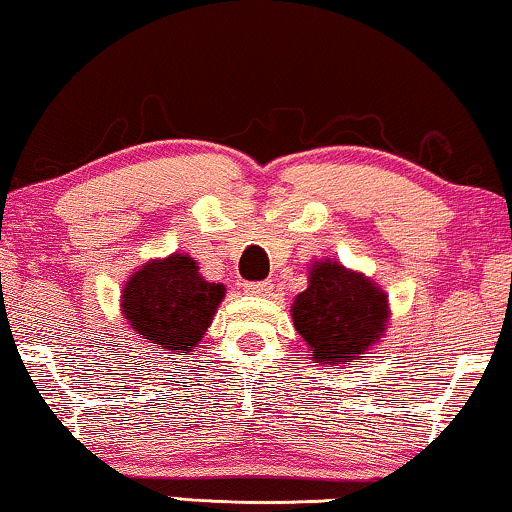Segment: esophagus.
<instances>
[{
    "mask_svg": "<svg viewBox=\"0 0 512 512\" xmlns=\"http://www.w3.org/2000/svg\"><path fill=\"white\" fill-rule=\"evenodd\" d=\"M244 293L261 295V298H265V295L272 293V284L270 281H254V284H244Z\"/></svg>",
    "mask_w": 512,
    "mask_h": 512,
    "instance_id": "obj_1",
    "label": "esophagus"
}]
</instances>
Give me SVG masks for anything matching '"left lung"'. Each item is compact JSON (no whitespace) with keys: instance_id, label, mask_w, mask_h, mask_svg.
<instances>
[{"instance_id":"1","label":"left lung","mask_w":512,"mask_h":512,"mask_svg":"<svg viewBox=\"0 0 512 512\" xmlns=\"http://www.w3.org/2000/svg\"><path fill=\"white\" fill-rule=\"evenodd\" d=\"M291 316L311 360L344 369L367 358L388 330V293L367 274L332 258L311 261L309 284L295 295Z\"/></svg>"}]
</instances>
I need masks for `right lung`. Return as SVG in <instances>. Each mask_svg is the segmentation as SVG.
Wrapping results in <instances>:
<instances>
[{
    "instance_id": "add662e5",
    "label": "right lung",
    "mask_w": 512,
    "mask_h": 512,
    "mask_svg": "<svg viewBox=\"0 0 512 512\" xmlns=\"http://www.w3.org/2000/svg\"><path fill=\"white\" fill-rule=\"evenodd\" d=\"M224 298V284L207 281L194 258L175 251L129 274L120 311L129 328L154 351L191 355Z\"/></svg>"
}]
</instances>
